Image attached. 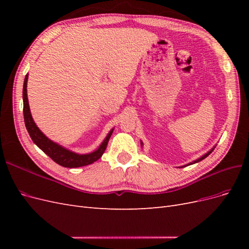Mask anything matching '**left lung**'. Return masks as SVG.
I'll list each match as a JSON object with an SVG mask.
<instances>
[{
  "mask_svg": "<svg viewBox=\"0 0 249 249\" xmlns=\"http://www.w3.org/2000/svg\"><path fill=\"white\" fill-rule=\"evenodd\" d=\"M141 145H142V142H141ZM213 149H214V148H213ZM213 149H212V150H210V152H209V153H207L206 155H203L202 157H200V158H199V159H197V160H195V161H193L192 163H190V164H188V165H191V164H194V163H197V162H199V161L203 160V159H205V158H207V157H208V156H209V155H210L211 153H212V152H213ZM188 165H185V166H188ZM185 166H184V167H185ZM182 167H183V166H182Z\"/></svg>",
  "mask_w": 249,
  "mask_h": 249,
  "instance_id": "1",
  "label": "left lung"
}]
</instances>
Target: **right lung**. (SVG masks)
I'll use <instances>...</instances> for the list:
<instances>
[{
  "label": "right lung",
  "instance_id": "add662e5",
  "mask_svg": "<svg viewBox=\"0 0 249 249\" xmlns=\"http://www.w3.org/2000/svg\"><path fill=\"white\" fill-rule=\"evenodd\" d=\"M27 81H28V73L24 81V88H22V100H24V119L27 131L30 135V137L33 140L35 144L38 146L43 153H46L51 159L56 162L57 164L61 165L63 167L67 168H76L81 166H86V165L91 164L97 161L103 156L105 149L107 148V144L109 139L113 133V130L110 131L108 136L103 141L101 146L97 148L95 152L86 155H78L72 153L71 150H67L64 147L58 145L57 143L53 142L48 137L43 135V133L37 127L34 120L32 118L31 112L29 108V102L27 96Z\"/></svg>",
  "mask_w": 249,
  "mask_h": 249
}]
</instances>
